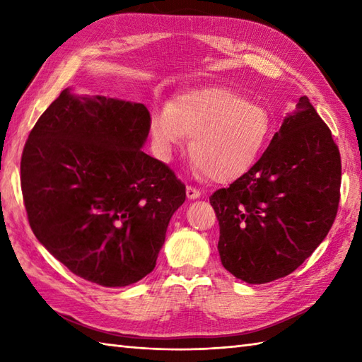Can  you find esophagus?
<instances>
[{
    "instance_id": "obj_1",
    "label": "esophagus",
    "mask_w": 362,
    "mask_h": 362,
    "mask_svg": "<svg viewBox=\"0 0 362 362\" xmlns=\"http://www.w3.org/2000/svg\"><path fill=\"white\" fill-rule=\"evenodd\" d=\"M187 197L191 199V201H194V199L201 197V191L194 187H187Z\"/></svg>"
}]
</instances>
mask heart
Returning a JSON list of instances; mask_svg holds the SVG:
<instances>
[{
	"label": "heart",
	"mask_w": 362,
	"mask_h": 362,
	"mask_svg": "<svg viewBox=\"0 0 362 362\" xmlns=\"http://www.w3.org/2000/svg\"><path fill=\"white\" fill-rule=\"evenodd\" d=\"M266 107L224 88L194 90L151 113L149 132L157 157L169 163L175 151L189 152L197 174L214 182L240 177L255 165L271 135Z\"/></svg>",
	"instance_id": "b5f03b06"
}]
</instances>
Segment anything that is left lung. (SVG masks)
Instances as JSON below:
<instances>
[{
	"mask_svg": "<svg viewBox=\"0 0 362 362\" xmlns=\"http://www.w3.org/2000/svg\"><path fill=\"white\" fill-rule=\"evenodd\" d=\"M339 188L332 130L308 98H298L257 163L210 197L222 266L250 284L294 272L332 228Z\"/></svg>",
	"mask_w": 362,
	"mask_h": 362,
	"instance_id": "left-lung-1",
	"label": "left lung"
}]
</instances>
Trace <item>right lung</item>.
I'll list each match as a JSON object with an SVG mask.
<instances>
[{"label": "right lung", "instance_id": "obj_1", "mask_svg": "<svg viewBox=\"0 0 362 362\" xmlns=\"http://www.w3.org/2000/svg\"><path fill=\"white\" fill-rule=\"evenodd\" d=\"M140 103L65 88L30 130L21 156L29 226L73 274L122 288L151 274L185 185L143 152Z\"/></svg>", "mask_w": 362, "mask_h": 362}]
</instances>
